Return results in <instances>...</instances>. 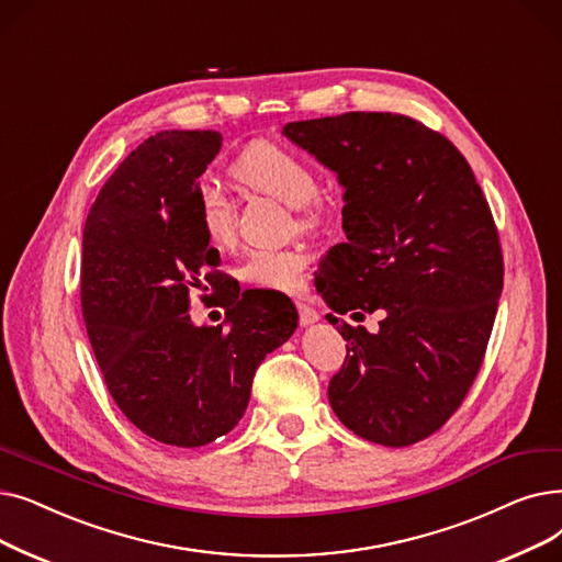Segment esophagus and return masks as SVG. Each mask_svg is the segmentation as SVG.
Returning a JSON list of instances; mask_svg holds the SVG:
<instances>
[{
  "instance_id": "34e87169",
  "label": "esophagus",
  "mask_w": 562,
  "mask_h": 562,
  "mask_svg": "<svg viewBox=\"0 0 562 562\" xmlns=\"http://www.w3.org/2000/svg\"><path fill=\"white\" fill-rule=\"evenodd\" d=\"M295 306H297V315H300V325H304V327H308V325H313V323H317V311L315 308H311L308 304H304V302H295Z\"/></svg>"
}]
</instances>
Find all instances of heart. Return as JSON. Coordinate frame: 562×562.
I'll return each mask as SVG.
<instances>
[{
	"instance_id": "obj_1",
	"label": "heart",
	"mask_w": 562,
	"mask_h": 562,
	"mask_svg": "<svg viewBox=\"0 0 562 562\" xmlns=\"http://www.w3.org/2000/svg\"><path fill=\"white\" fill-rule=\"evenodd\" d=\"M233 176L247 190L272 196L292 210L297 231H319L329 220V205L319 194V176L300 153L272 142H258L235 159ZM196 215L210 245H233L237 212L233 199L215 182H203L196 192ZM308 256L302 249L251 251L237 267V277L251 288L292 292L302 283Z\"/></svg>"
}]
</instances>
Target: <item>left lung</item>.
Masks as SVG:
<instances>
[{
	"instance_id": "1",
	"label": "left lung",
	"mask_w": 562,
	"mask_h": 562,
	"mask_svg": "<svg viewBox=\"0 0 562 562\" xmlns=\"http://www.w3.org/2000/svg\"><path fill=\"white\" fill-rule=\"evenodd\" d=\"M283 135L345 187L347 243L319 262L317 290L340 315L384 311L378 334L340 319L331 409L372 443L423 441L460 409L487 352L503 290L490 203L464 155L412 116L347 112Z\"/></svg>"
}]
</instances>
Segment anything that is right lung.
<instances>
[{"label":"right lung","mask_w":562,"mask_h":562,"mask_svg":"<svg viewBox=\"0 0 562 562\" xmlns=\"http://www.w3.org/2000/svg\"><path fill=\"white\" fill-rule=\"evenodd\" d=\"M220 146L215 130L157 132L102 184L82 235L79 300L102 380L137 430L178 448L233 430L260 361L297 327L281 292L224 295L231 279L196 215L199 178ZM196 291L202 301L221 292L228 330L191 325Z\"/></svg>","instance_id":"obj_1"}]
</instances>
